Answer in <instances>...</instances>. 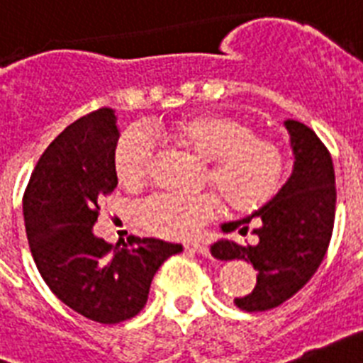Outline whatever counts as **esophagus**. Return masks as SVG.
I'll return each mask as SVG.
<instances>
[{"mask_svg": "<svg viewBox=\"0 0 363 363\" xmlns=\"http://www.w3.org/2000/svg\"><path fill=\"white\" fill-rule=\"evenodd\" d=\"M184 250L188 253H199V255H208V246L203 242H186Z\"/></svg>", "mask_w": 363, "mask_h": 363, "instance_id": "obj_1", "label": "esophagus"}]
</instances>
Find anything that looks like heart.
I'll return each mask as SVG.
<instances>
[{
    "instance_id": "obj_1",
    "label": "heart",
    "mask_w": 363,
    "mask_h": 363,
    "mask_svg": "<svg viewBox=\"0 0 363 363\" xmlns=\"http://www.w3.org/2000/svg\"><path fill=\"white\" fill-rule=\"evenodd\" d=\"M155 134L207 160L203 181L211 184L231 211L250 212L267 205L285 177L281 147L255 135L252 126L228 115L207 113L184 117L167 126H156ZM156 143L141 128H128L115 145V172L126 186H138L151 175ZM218 211L212 194L177 196L152 194L138 207L143 229L156 237L190 238Z\"/></svg>"
}]
</instances>
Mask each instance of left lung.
I'll return each instance as SVG.
<instances>
[{
	"mask_svg": "<svg viewBox=\"0 0 363 363\" xmlns=\"http://www.w3.org/2000/svg\"><path fill=\"white\" fill-rule=\"evenodd\" d=\"M294 166L281 190L252 216L223 223L222 231L248 235L253 242L218 240L212 255L222 261L244 259L257 270V285L242 298L244 311L278 308L296 294L317 272L328 250L335 218V175L332 156L311 128L285 121Z\"/></svg>",
	"mask_w": 363,
	"mask_h": 363,
	"instance_id": "left-lung-1",
	"label": "left lung"
}]
</instances>
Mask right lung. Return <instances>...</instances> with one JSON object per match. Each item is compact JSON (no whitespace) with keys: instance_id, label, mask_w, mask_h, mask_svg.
<instances>
[{"instance_id":"obj_1","label":"right lung","mask_w":363,"mask_h":363,"mask_svg":"<svg viewBox=\"0 0 363 363\" xmlns=\"http://www.w3.org/2000/svg\"><path fill=\"white\" fill-rule=\"evenodd\" d=\"M115 113L74 121L38 158L23 194V222L38 272L63 304L102 325L140 313L156 270L181 244L132 237L110 244L93 233L100 205L117 186Z\"/></svg>"}]
</instances>
